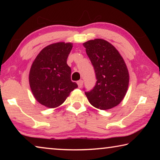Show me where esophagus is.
I'll list each match as a JSON object with an SVG mask.
<instances>
[{
  "mask_svg": "<svg viewBox=\"0 0 160 160\" xmlns=\"http://www.w3.org/2000/svg\"><path fill=\"white\" fill-rule=\"evenodd\" d=\"M77 83H78V88H81L82 87V85H83V80H78Z\"/></svg>",
  "mask_w": 160,
  "mask_h": 160,
  "instance_id": "34e87169",
  "label": "esophagus"
}]
</instances>
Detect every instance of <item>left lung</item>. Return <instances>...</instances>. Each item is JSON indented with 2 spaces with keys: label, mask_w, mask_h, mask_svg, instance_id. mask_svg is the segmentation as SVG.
I'll return each instance as SVG.
<instances>
[{
  "label": "left lung",
  "mask_w": 160,
  "mask_h": 160,
  "mask_svg": "<svg viewBox=\"0 0 160 160\" xmlns=\"http://www.w3.org/2000/svg\"><path fill=\"white\" fill-rule=\"evenodd\" d=\"M83 46L97 80L92 90L85 92L89 102L102 110L117 106L126 95L129 82L128 71L123 58L112 44L104 39L90 40Z\"/></svg>",
  "instance_id": "obj_1"
}]
</instances>
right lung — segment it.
<instances>
[{"label": "right lung", "instance_id": "1", "mask_svg": "<svg viewBox=\"0 0 160 160\" xmlns=\"http://www.w3.org/2000/svg\"><path fill=\"white\" fill-rule=\"evenodd\" d=\"M72 47L71 43L48 45L32 65L29 77L31 90L37 102L45 107L60 106L78 88L77 83L70 79L71 68L67 64Z\"/></svg>", "mask_w": 160, "mask_h": 160}]
</instances>
